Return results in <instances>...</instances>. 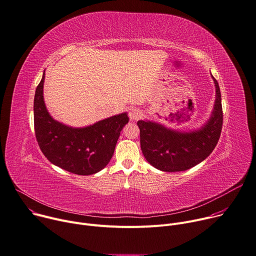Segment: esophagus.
<instances>
[{"label": "esophagus", "instance_id": "esophagus-1", "mask_svg": "<svg viewBox=\"0 0 256 256\" xmlns=\"http://www.w3.org/2000/svg\"><path fill=\"white\" fill-rule=\"evenodd\" d=\"M144 116V112L139 108H132L129 112V118L131 121H137Z\"/></svg>", "mask_w": 256, "mask_h": 256}]
</instances>
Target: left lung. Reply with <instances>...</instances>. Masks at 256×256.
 I'll return each instance as SVG.
<instances>
[{
    "label": "left lung",
    "instance_id": "obj_1",
    "mask_svg": "<svg viewBox=\"0 0 256 256\" xmlns=\"http://www.w3.org/2000/svg\"><path fill=\"white\" fill-rule=\"evenodd\" d=\"M216 100L210 119L198 129L182 131L164 125L140 120V148L146 160L164 172H181L204 160L214 150L222 132V108L218 81Z\"/></svg>",
    "mask_w": 256,
    "mask_h": 256
}]
</instances>
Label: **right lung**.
Wrapping results in <instances>:
<instances>
[{"label":"right lung","mask_w":256,"mask_h":256,"mask_svg":"<svg viewBox=\"0 0 256 256\" xmlns=\"http://www.w3.org/2000/svg\"><path fill=\"white\" fill-rule=\"evenodd\" d=\"M44 71L38 85L34 114V130L44 156L54 166L73 174H96L108 164L120 132L129 122L127 112L85 127H71L54 120L44 100Z\"/></svg>","instance_id":"obj_1"}]
</instances>
